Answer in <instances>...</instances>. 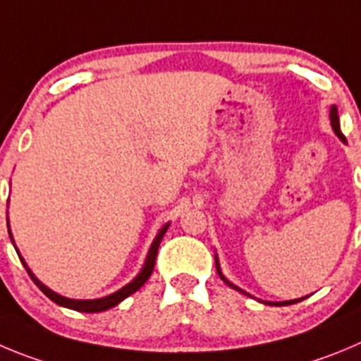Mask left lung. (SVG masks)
I'll list each match as a JSON object with an SVG mask.
<instances>
[{
	"label": "left lung",
	"mask_w": 361,
	"mask_h": 361,
	"mask_svg": "<svg viewBox=\"0 0 361 361\" xmlns=\"http://www.w3.org/2000/svg\"><path fill=\"white\" fill-rule=\"evenodd\" d=\"M329 121H331V128H333V131H335V133L338 135V139H340V140H343V142H345V137H343V133H342V131H340L338 110H336L335 104H331V110H329ZM215 267H217V272H219V276H221V278H222V281H226L231 288H235V290H238V292H242V294L247 295V292H244V290H240V288H238V287H235L233 283H230V281H228L226 278H224V276H222L221 267H219L217 255H215ZM302 299H305V298H301V299H292V301H283V302H271V301H262V302H265V305H274V306H287V305H294V302L302 301Z\"/></svg>",
	"instance_id": "1"
}]
</instances>
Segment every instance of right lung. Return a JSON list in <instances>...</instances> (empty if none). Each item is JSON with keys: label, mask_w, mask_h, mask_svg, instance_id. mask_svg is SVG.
Masks as SVG:
<instances>
[{"label": "right lung", "mask_w": 361, "mask_h": 361, "mask_svg": "<svg viewBox=\"0 0 361 361\" xmlns=\"http://www.w3.org/2000/svg\"><path fill=\"white\" fill-rule=\"evenodd\" d=\"M167 228H169V222H167V224H164V228H161V230L158 231L157 238H154V240H153L149 252H147L146 264H144L142 271H140L139 274H137V278H133V281L128 283L126 287L119 288V290L114 292V294L106 295V298H101V299H69V298H63V295L56 294V292H53L51 288H48V287H46V285H44V283H40L39 279L35 278V274H33V272L30 271L28 265H26V262L23 260V257H21V255H19L18 249H16V251H18V255H19V260L23 262L25 269H26V271H28V274H30V278H32V281L35 283L37 287H39L40 290L44 292V294L48 295V298L51 299L53 302H56V305L63 306V308L76 310V312L96 313V312H104V310H110V308H114V306H117L121 301H124V299H126L128 295H131V294H133V292L139 290V288L142 287L144 283H146L147 279H149L151 272H153V269H154V262H157L158 247H160V242H161V238H164V235H165V231H167ZM8 235H10V240L13 242L12 231H10V230H8Z\"/></svg>", "instance_id": "add662e5"}]
</instances>
